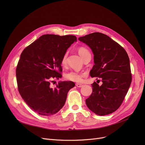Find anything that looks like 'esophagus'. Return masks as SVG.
Segmentation results:
<instances>
[{
  "mask_svg": "<svg viewBox=\"0 0 145 145\" xmlns=\"http://www.w3.org/2000/svg\"><path fill=\"white\" fill-rule=\"evenodd\" d=\"M76 86L78 88H81L83 86V85L80 84V83H76Z\"/></svg>",
  "mask_w": 145,
  "mask_h": 145,
  "instance_id": "1",
  "label": "esophagus"
}]
</instances>
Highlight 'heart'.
I'll use <instances>...</instances> for the list:
<instances>
[{"mask_svg":"<svg viewBox=\"0 0 145 145\" xmlns=\"http://www.w3.org/2000/svg\"><path fill=\"white\" fill-rule=\"evenodd\" d=\"M78 53L79 55L83 59L87 55L89 54L90 52L89 50L85 47H80L78 49ZM67 52L65 53L62 56V59L60 60L61 65L65 66L67 64ZM86 76V73L85 72H79L76 71H71L66 73L65 74V78L66 80L74 82H81L83 80V78Z\"/></svg>","mask_w":145,"mask_h":145,"instance_id":"obj_1","label":"heart"}]
</instances>
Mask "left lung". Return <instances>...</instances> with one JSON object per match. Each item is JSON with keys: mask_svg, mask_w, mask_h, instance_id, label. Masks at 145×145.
<instances>
[{"mask_svg": "<svg viewBox=\"0 0 145 145\" xmlns=\"http://www.w3.org/2000/svg\"><path fill=\"white\" fill-rule=\"evenodd\" d=\"M94 54L95 65L90 72L102 85L95 82L92 93L86 99L88 108L104 116L116 111L122 103L132 82L130 62L125 49L106 35L94 32L79 37Z\"/></svg>", "mask_w": 145, "mask_h": 145, "instance_id": "left-lung-1", "label": "left lung"}]
</instances>
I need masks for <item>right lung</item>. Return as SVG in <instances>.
I'll list each match as a JSON object with an SVG mask.
<instances>
[{
    "label": "right lung",
    "instance_id": "1",
    "mask_svg": "<svg viewBox=\"0 0 145 145\" xmlns=\"http://www.w3.org/2000/svg\"><path fill=\"white\" fill-rule=\"evenodd\" d=\"M77 38L73 35H44L23 50L16 67L19 92L32 110L50 116L64 106L67 94L75 86L73 82H60L54 88L53 79L62 77L60 60Z\"/></svg>",
    "mask_w": 145,
    "mask_h": 145
}]
</instances>
